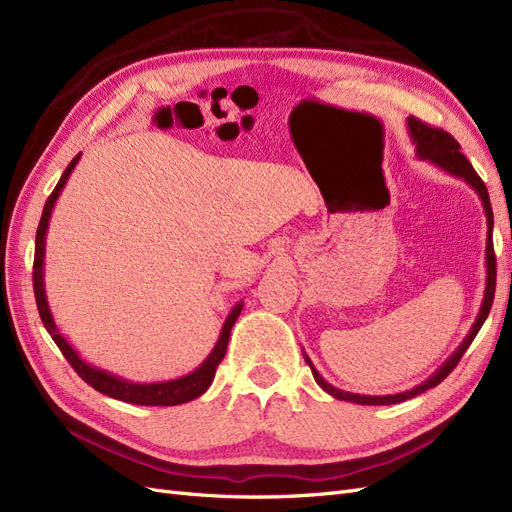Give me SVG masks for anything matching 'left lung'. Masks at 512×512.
<instances>
[{
    "label": "left lung",
    "instance_id": "1",
    "mask_svg": "<svg viewBox=\"0 0 512 512\" xmlns=\"http://www.w3.org/2000/svg\"><path fill=\"white\" fill-rule=\"evenodd\" d=\"M408 130H410V138L412 143L416 145V156L421 160H429L436 166H440L446 173H451L453 177H459L466 181L470 188L478 194V198L483 200V209L487 215V286H485V299L483 305H480V312L472 324V329L468 333V337L463 339V344L451 354V359H448L436 374L431 378H427L423 384L414 386V389L406 391V393H397V395H356V393H346V391H339L335 389L333 384H329L324 380L318 369L309 361V356H305L307 365L312 367V374L316 378V382L322 386L324 391L329 395H333L335 399H342V401H354V404H361V406H391V404H399V401H406L412 399L416 395L425 393L431 386H438L451 371L457 367L459 359L470 348V344L474 342L476 333L483 327V322L487 320L489 312H491V305H493V294H495V252H493V211H491V203H489V192H487V185L483 183V179L478 177L476 170L472 168V164L468 162V158L461 153L459 143L455 138L444 132L442 128H431L427 126L425 121L416 119V117H408Z\"/></svg>",
    "mask_w": 512,
    "mask_h": 512
}]
</instances>
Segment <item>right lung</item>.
Returning a JSON list of instances; mask_svg holds the SVG:
<instances>
[{
  "mask_svg": "<svg viewBox=\"0 0 512 512\" xmlns=\"http://www.w3.org/2000/svg\"><path fill=\"white\" fill-rule=\"evenodd\" d=\"M79 158H81V153L68 164V168L64 170V175H61V179L57 181L53 194L49 196V200H46V205L42 209V218H40V224H38V230H36V254H34V273L32 275H34L36 305H38V314L42 318L44 329L49 331V335L53 337V342L57 344L61 354L66 356V361L72 365L76 374H79L89 386H94L96 391H100L108 397L126 401V404H136V406H179V404H185V401H192V399L203 395L211 386L215 369H218V365L222 363L224 354H226L230 329H232V324L237 322L241 309H243V303H237L235 307H232V312L228 314L224 327H222L218 344L213 346L211 354L203 361V365L194 369L192 374H188V376L177 378V380H168V382L138 384V382H128V380H123L119 376L108 374V371H104V369L91 367L89 363H85L81 359L79 354H76V350L66 342L64 335H61L59 329H57V324L51 316L49 303H46V292H44V271H42L44 269V243H46V228H49V220H51V211L55 207V200L59 198L61 188L66 185V181L72 173V168L76 166V162H79Z\"/></svg>",
  "mask_w": 512,
  "mask_h": 512,
  "instance_id": "obj_1",
  "label": "right lung"
}]
</instances>
